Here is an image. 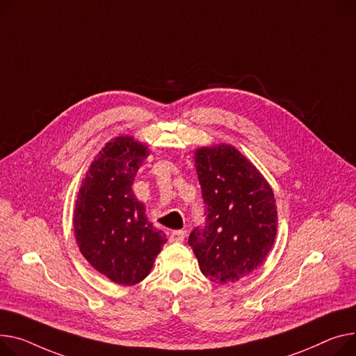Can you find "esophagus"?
I'll return each instance as SVG.
<instances>
[{
    "label": "esophagus",
    "instance_id": "1",
    "mask_svg": "<svg viewBox=\"0 0 356 356\" xmlns=\"http://www.w3.org/2000/svg\"><path fill=\"white\" fill-rule=\"evenodd\" d=\"M186 238V230H173L170 233V241L172 242H183Z\"/></svg>",
    "mask_w": 356,
    "mask_h": 356
}]
</instances>
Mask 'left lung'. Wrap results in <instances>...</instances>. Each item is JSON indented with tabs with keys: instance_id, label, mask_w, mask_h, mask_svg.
<instances>
[{
	"instance_id": "8db88e82",
	"label": "left lung",
	"mask_w": 356,
	"mask_h": 356,
	"mask_svg": "<svg viewBox=\"0 0 356 356\" xmlns=\"http://www.w3.org/2000/svg\"><path fill=\"white\" fill-rule=\"evenodd\" d=\"M206 223L188 236L202 273L229 285L264 264L277 230L272 187L230 145L200 147L195 154Z\"/></svg>"
}]
</instances>
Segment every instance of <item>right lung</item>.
Returning <instances> with one entry per match:
<instances>
[{"label":"right lung","mask_w":356,"mask_h":356,"mask_svg":"<svg viewBox=\"0 0 356 356\" xmlns=\"http://www.w3.org/2000/svg\"><path fill=\"white\" fill-rule=\"evenodd\" d=\"M147 156V147L130 136L110 140L94 157L76 200L73 223L80 252L118 285L143 280L168 242L131 188Z\"/></svg>","instance_id":"1"}]
</instances>
